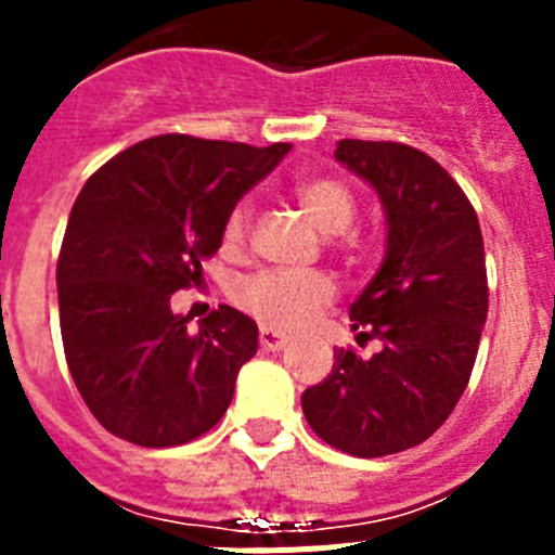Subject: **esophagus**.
I'll list each match as a JSON object with an SVG mask.
<instances>
[{"mask_svg": "<svg viewBox=\"0 0 555 555\" xmlns=\"http://www.w3.org/2000/svg\"><path fill=\"white\" fill-rule=\"evenodd\" d=\"M261 347L267 352H281V350H286V345H288V336L286 333H281V331H272V327H261Z\"/></svg>", "mask_w": 555, "mask_h": 555, "instance_id": "34e87169", "label": "esophagus"}]
</instances>
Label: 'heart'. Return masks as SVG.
I'll return each instance as SVG.
<instances>
[{"mask_svg":"<svg viewBox=\"0 0 555 555\" xmlns=\"http://www.w3.org/2000/svg\"><path fill=\"white\" fill-rule=\"evenodd\" d=\"M294 197L300 203L302 214L311 219V224L322 235L345 233L356 219V197L345 183L333 178L306 180L297 185ZM249 228V208L235 205L224 222V244L238 247L247 238ZM331 278L322 272H281L269 269L253 278H244L235 286V302L247 313H253L261 325L281 327V331H297L333 300Z\"/></svg>","mask_w":555,"mask_h":555,"instance_id":"heart-1","label":"heart"}]
</instances>
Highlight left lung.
Wrapping results in <instances>:
<instances>
[{
  "mask_svg": "<svg viewBox=\"0 0 555 555\" xmlns=\"http://www.w3.org/2000/svg\"><path fill=\"white\" fill-rule=\"evenodd\" d=\"M336 160L384 205V263L350 306L352 331L380 352H333L302 391L313 434L358 459L400 453L442 428L473 375L489 288L473 205L430 155L391 141L345 139Z\"/></svg>",
  "mask_w": 555,
  "mask_h": 555,
  "instance_id": "left-lung-1",
  "label": "left lung"
}]
</instances>
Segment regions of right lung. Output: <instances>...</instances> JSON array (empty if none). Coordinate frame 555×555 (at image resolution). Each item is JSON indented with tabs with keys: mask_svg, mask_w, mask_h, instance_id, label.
<instances>
[{
	"mask_svg": "<svg viewBox=\"0 0 555 555\" xmlns=\"http://www.w3.org/2000/svg\"><path fill=\"white\" fill-rule=\"evenodd\" d=\"M288 150L155 135L82 185L57 261V308L68 372L113 436L175 448L224 416L258 325L219 306L191 331L171 294L203 278L230 210Z\"/></svg>",
	"mask_w": 555,
	"mask_h": 555,
	"instance_id": "1",
	"label": "right lung"
}]
</instances>
